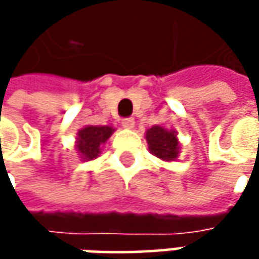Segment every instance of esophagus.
Here are the masks:
<instances>
[{"label": "esophagus", "instance_id": "obj_1", "mask_svg": "<svg viewBox=\"0 0 259 259\" xmlns=\"http://www.w3.org/2000/svg\"><path fill=\"white\" fill-rule=\"evenodd\" d=\"M134 124V118H125V119H122V122H121V125L124 126L125 130H133Z\"/></svg>", "mask_w": 259, "mask_h": 259}]
</instances>
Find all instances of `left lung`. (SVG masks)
<instances>
[{
    "mask_svg": "<svg viewBox=\"0 0 259 259\" xmlns=\"http://www.w3.org/2000/svg\"><path fill=\"white\" fill-rule=\"evenodd\" d=\"M145 140L148 143L150 153L164 161H171L179 157L180 143L177 140L176 131L165 130L160 125H154L145 133Z\"/></svg>",
    "mask_w": 259,
    "mask_h": 259,
    "instance_id": "obj_1",
    "label": "left lung"
}]
</instances>
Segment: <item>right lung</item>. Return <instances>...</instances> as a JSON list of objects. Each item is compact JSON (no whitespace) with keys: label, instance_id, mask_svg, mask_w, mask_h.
<instances>
[{"label":"right lung","instance_id":"1","mask_svg":"<svg viewBox=\"0 0 259 259\" xmlns=\"http://www.w3.org/2000/svg\"><path fill=\"white\" fill-rule=\"evenodd\" d=\"M115 130L109 125L95 126L88 125L79 130L76 138V151L83 160H94L101 154V147L106 143V140L112 135Z\"/></svg>","mask_w":259,"mask_h":259}]
</instances>
